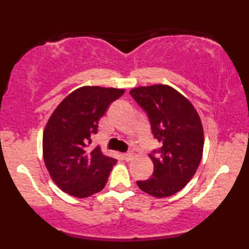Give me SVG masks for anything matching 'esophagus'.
<instances>
[{"instance_id": "esophagus-1", "label": "esophagus", "mask_w": 249, "mask_h": 249, "mask_svg": "<svg viewBox=\"0 0 249 249\" xmlns=\"http://www.w3.org/2000/svg\"><path fill=\"white\" fill-rule=\"evenodd\" d=\"M132 157H133L132 152H127V153L123 154V158H124V160H126V161H130L131 159H132Z\"/></svg>"}]
</instances>
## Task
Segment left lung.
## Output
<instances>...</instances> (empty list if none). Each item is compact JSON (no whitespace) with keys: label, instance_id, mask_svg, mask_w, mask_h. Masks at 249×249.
<instances>
[{"label":"left lung","instance_id":"1","mask_svg":"<svg viewBox=\"0 0 249 249\" xmlns=\"http://www.w3.org/2000/svg\"><path fill=\"white\" fill-rule=\"evenodd\" d=\"M130 95L146 112L154 139L161 144L150 153L152 177L137 185L157 198L171 196L193 178L201 161L204 130L188 99L168 85L132 89Z\"/></svg>","mask_w":249,"mask_h":249}]
</instances>
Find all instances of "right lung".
<instances>
[{
	"instance_id": "obj_1",
	"label": "right lung",
	"mask_w": 249,
	"mask_h": 249,
	"mask_svg": "<svg viewBox=\"0 0 249 249\" xmlns=\"http://www.w3.org/2000/svg\"><path fill=\"white\" fill-rule=\"evenodd\" d=\"M124 90L83 87L56 107L43 132V158L51 179L63 192L87 198L104 188L117 160L101 147L91 150L99 119Z\"/></svg>"
}]
</instances>
